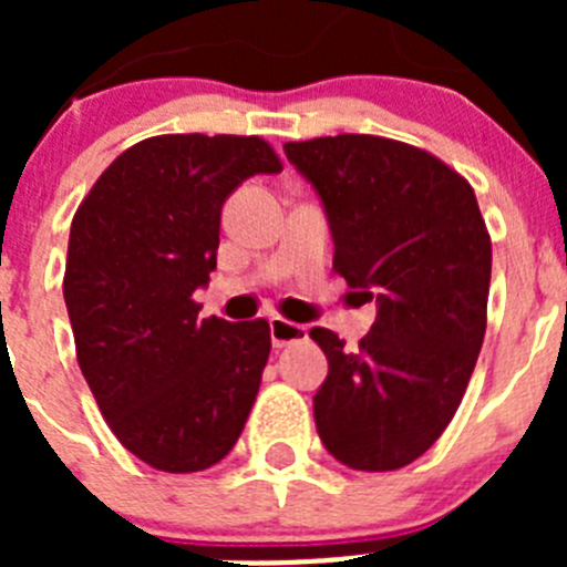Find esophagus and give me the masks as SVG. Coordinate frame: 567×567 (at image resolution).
I'll list each match as a JSON object with an SVG mask.
<instances>
[{
  "label": "esophagus",
  "mask_w": 567,
  "mask_h": 567,
  "mask_svg": "<svg viewBox=\"0 0 567 567\" xmlns=\"http://www.w3.org/2000/svg\"><path fill=\"white\" fill-rule=\"evenodd\" d=\"M269 338H272L275 349H284L289 343H298V340H307L309 338V329L300 327V323H292V320H284V318H269Z\"/></svg>",
  "instance_id": "obj_1"
}]
</instances>
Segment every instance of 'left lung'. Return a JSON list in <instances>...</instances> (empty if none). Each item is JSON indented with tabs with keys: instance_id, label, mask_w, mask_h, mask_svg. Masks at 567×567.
Masks as SVG:
<instances>
[{
	"instance_id": "left-lung-1",
	"label": "left lung",
	"mask_w": 567,
	"mask_h": 567,
	"mask_svg": "<svg viewBox=\"0 0 567 567\" xmlns=\"http://www.w3.org/2000/svg\"><path fill=\"white\" fill-rule=\"evenodd\" d=\"M284 153L323 204L332 269L378 307L358 352L329 329L309 332L329 360L312 400L318 434L349 468H403L452 423L483 349L491 238L474 189L432 153L380 135Z\"/></svg>"
}]
</instances>
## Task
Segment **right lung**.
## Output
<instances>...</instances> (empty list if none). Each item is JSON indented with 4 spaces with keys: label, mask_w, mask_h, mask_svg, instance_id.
<instances>
[{
    "label": "right lung",
    "mask_w": 567,
    "mask_h": 567,
    "mask_svg": "<svg viewBox=\"0 0 567 567\" xmlns=\"http://www.w3.org/2000/svg\"><path fill=\"white\" fill-rule=\"evenodd\" d=\"M258 135H155L124 150L70 224L64 303L104 420L169 474L233 452L269 358L267 320L198 318L221 209L252 175L280 173Z\"/></svg>",
    "instance_id": "right-lung-1"
}]
</instances>
